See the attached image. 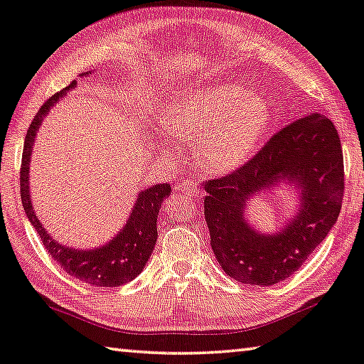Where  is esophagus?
Segmentation results:
<instances>
[{
    "label": "esophagus",
    "mask_w": 364,
    "mask_h": 364,
    "mask_svg": "<svg viewBox=\"0 0 364 364\" xmlns=\"http://www.w3.org/2000/svg\"><path fill=\"white\" fill-rule=\"evenodd\" d=\"M176 189L180 191V193H181L183 196H186V197H197V196L200 194V193H199V188L196 186V183H194L193 180H184V181H181L180 184H178Z\"/></svg>",
    "instance_id": "1"
}]
</instances>
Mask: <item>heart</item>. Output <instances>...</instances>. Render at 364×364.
I'll return each instance as SVG.
<instances>
[{"label": "heart", "instance_id": "heart-1", "mask_svg": "<svg viewBox=\"0 0 364 364\" xmlns=\"http://www.w3.org/2000/svg\"><path fill=\"white\" fill-rule=\"evenodd\" d=\"M270 124L264 97L234 84L191 92L170 111L175 138L196 144L197 164L224 173L245 164L259 148Z\"/></svg>", "mask_w": 364, "mask_h": 364}]
</instances>
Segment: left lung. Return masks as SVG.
Returning a JSON list of instances; mask_svg holds the SVG:
<instances>
[{
    "label": "left lung",
    "mask_w": 364,
    "mask_h": 364,
    "mask_svg": "<svg viewBox=\"0 0 364 364\" xmlns=\"http://www.w3.org/2000/svg\"><path fill=\"white\" fill-rule=\"evenodd\" d=\"M282 181L300 189V210L275 235L245 221L246 200ZM210 245L230 279L270 287L288 279L325 240L343 197V157L334 124L310 113L277 132L232 173L205 181Z\"/></svg>",
    "instance_id": "left-lung-1"
}]
</instances>
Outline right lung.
Listing matches in <instances>:
<instances>
[{
	"label": "right lung",
	"instance_id": "obj_1",
	"mask_svg": "<svg viewBox=\"0 0 364 364\" xmlns=\"http://www.w3.org/2000/svg\"><path fill=\"white\" fill-rule=\"evenodd\" d=\"M73 87H76V81H73L67 89L52 95L39 108L35 119L30 124L28 132H26L21 168L22 203L31 226L36 229L38 235L41 237L44 248L48 250L49 256L54 257V261L65 269V272L77 280L95 287H121L124 283L134 280L138 274H141L143 267L146 266L157 240V215H159L162 200L170 196L171 189L168 183H164L154 184V186L141 191L136 197L134 208H132L127 224L107 245L95 250H75L52 239L48 230L43 228L41 221L38 220L31 205L28 186L31 148L44 116L67 94V90Z\"/></svg>",
	"mask_w": 364,
	"mask_h": 364
}]
</instances>
